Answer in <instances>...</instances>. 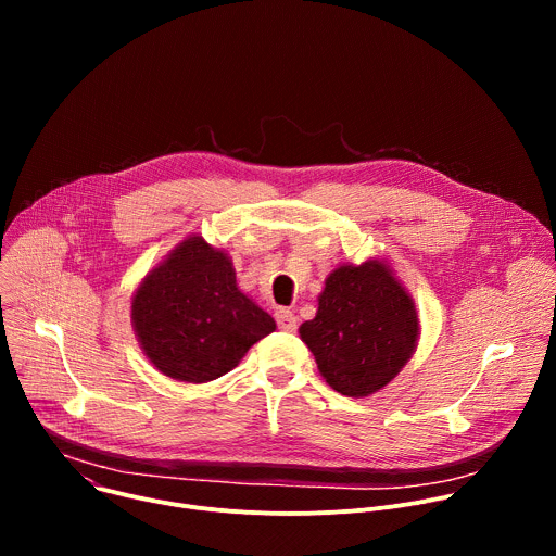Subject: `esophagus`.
Returning a JSON list of instances; mask_svg holds the SVG:
<instances>
[{
	"mask_svg": "<svg viewBox=\"0 0 556 556\" xmlns=\"http://www.w3.org/2000/svg\"><path fill=\"white\" fill-rule=\"evenodd\" d=\"M275 319H277V326H279L281 330H286V332H294V330H296V316H294L290 309L279 307V309L275 312Z\"/></svg>",
	"mask_w": 556,
	"mask_h": 556,
	"instance_id": "1",
	"label": "esophagus"
}]
</instances>
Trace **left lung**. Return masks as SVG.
Returning a JSON list of instances; mask_svg holds the SVG:
<instances>
[{"label": "left lung", "instance_id": "1", "mask_svg": "<svg viewBox=\"0 0 556 556\" xmlns=\"http://www.w3.org/2000/svg\"><path fill=\"white\" fill-rule=\"evenodd\" d=\"M326 382L363 399L391 382L414 356L420 321L412 294L382 260L341 264L319 294L316 316L299 328Z\"/></svg>", "mask_w": 556, "mask_h": 556}]
</instances>
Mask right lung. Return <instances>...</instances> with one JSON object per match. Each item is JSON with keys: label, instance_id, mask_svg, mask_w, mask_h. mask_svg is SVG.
Returning <instances> with one entry per match:
<instances>
[{"label": "right lung", "instance_id": "right-lung-1", "mask_svg": "<svg viewBox=\"0 0 556 556\" xmlns=\"http://www.w3.org/2000/svg\"><path fill=\"white\" fill-rule=\"evenodd\" d=\"M131 326L149 363L182 382H208L237 367L275 332V319L237 288L230 257L189 235L144 275Z\"/></svg>", "mask_w": 556, "mask_h": 556}]
</instances>
